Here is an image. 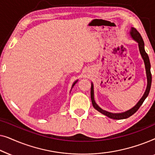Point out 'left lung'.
<instances>
[{
  "instance_id": "obj_1",
  "label": "left lung",
  "mask_w": 155,
  "mask_h": 155,
  "mask_svg": "<svg viewBox=\"0 0 155 155\" xmlns=\"http://www.w3.org/2000/svg\"><path fill=\"white\" fill-rule=\"evenodd\" d=\"M130 36L131 38L137 42L138 44V48L140 51V54L142 58L143 59L144 63H145V71H146V76H147V87H146L145 92L143 95V97H141V99H140L136 104H135L133 108H131L130 109L128 110V111L122 112V113H112V112H109L106 111L101 109L99 106L96 103V101L94 100V84L93 82H92V86H91V100H92V103L93 105V107L95 109L97 110L99 112H100L101 114H104V115L107 116V117L112 119L115 120H120V119H125L130 117L134 114L136 112L140 106L143 104V103L145 101V99L147 98L148 94H149L150 88H151V84H152V75H151V71H150V68H151V65H150L149 56L147 53H146L145 50V44H144L143 39L142 38L140 34L136 30V29H135L134 27H130V30L129 31Z\"/></svg>"
}]
</instances>
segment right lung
I'll return each mask as SVG.
<instances>
[{"label":"right lung","mask_w":155,"mask_h":155,"mask_svg":"<svg viewBox=\"0 0 155 155\" xmlns=\"http://www.w3.org/2000/svg\"><path fill=\"white\" fill-rule=\"evenodd\" d=\"M78 80H75V82H73V85H72V87H71V90H72V89H73V87H74V85H75V84H76V83H77V82H78Z\"/></svg>","instance_id":"add662e5"}]
</instances>
